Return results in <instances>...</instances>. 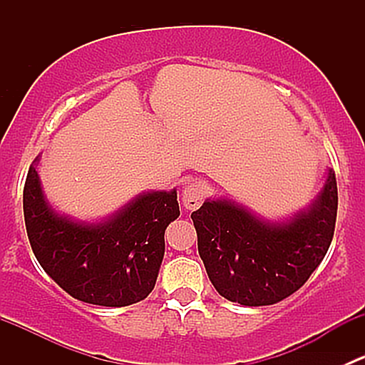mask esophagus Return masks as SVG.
Returning a JSON list of instances; mask_svg holds the SVG:
<instances>
[{
	"instance_id": "1",
	"label": "esophagus",
	"mask_w": 365,
	"mask_h": 365,
	"mask_svg": "<svg viewBox=\"0 0 365 365\" xmlns=\"http://www.w3.org/2000/svg\"><path fill=\"white\" fill-rule=\"evenodd\" d=\"M206 192H208V185L203 180L196 178L190 180V182L185 183L182 190V201L183 206L187 210H196L200 208V205L203 203V200L206 197Z\"/></svg>"
}]
</instances>
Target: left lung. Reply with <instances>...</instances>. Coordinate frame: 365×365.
Returning a JSON list of instances; mask_svg holds the SVG:
<instances>
[{
	"label": "left lung",
	"mask_w": 365,
	"mask_h": 365,
	"mask_svg": "<svg viewBox=\"0 0 365 365\" xmlns=\"http://www.w3.org/2000/svg\"><path fill=\"white\" fill-rule=\"evenodd\" d=\"M197 251L219 295L240 305H272L293 295L330 247L337 217L336 173L292 217L264 219L227 197L192 212Z\"/></svg>",
	"instance_id": "obj_1"
}]
</instances>
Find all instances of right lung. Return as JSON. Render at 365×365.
<instances>
[{
  "instance_id": "obj_1",
  "label": "right lung",
  "mask_w": 365,
  "mask_h": 365,
  "mask_svg": "<svg viewBox=\"0 0 365 365\" xmlns=\"http://www.w3.org/2000/svg\"><path fill=\"white\" fill-rule=\"evenodd\" d=\"M40 155L29 165L23 208L33 254L47 275L81 302L125 307L155 288L165 227L178 219L176 189L148 190L102 220L60 213L43 194Z\"/></svg>"
}]
</instances>
